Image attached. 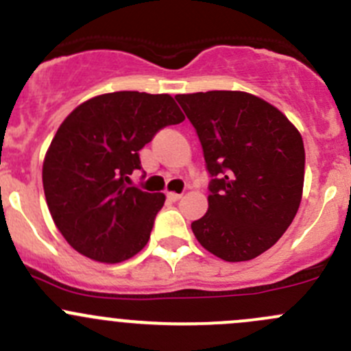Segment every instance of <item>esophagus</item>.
<instances>
[{"instance_id": "esophagus-1", "label": "esophagus", "mask_w": 351, "mask_h": 351, "mask_svg": "<svg viewBox=\"0 0 351 351\" xmlns=\"http://www.w3.org/2000/svg\"><path fill=\"white\" fill-rule=\"evenodd\" d=\"M167 197L171 201H179L180 197H182V194H179V193H167Z\"/></svg>"}]
</instances>
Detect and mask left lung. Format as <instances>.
<instances>
[{
    "label": "left lung",
    "instance_id": "8db88e82",
    "mask_svg": "<svg viewBox=\"0 0 351 351\" xmlns=\"http://www.w3.org/2000/svg\"><path fill=\"white\" fill-rule=\"evenodd\" d=\"M199 138L208 211L193 221L206 251L228 263L258 258L285 234L304 189L305 150L276 107L245 92L176 95Z\"/></svg>",
    "mask_w": 351,
    "mask_h": 351
}]
</instances>
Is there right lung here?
<instances>
[{
    "mask_svg": "<svg viewBox=\"0 0 351 351\" xmlns=\"http://www.w3.org/2000/svg\"><path fill=\"white\" fill-rule=\"evenodd\" d=\"M184 114L167 93L114 92L76 107L59 126L44 158L51 217L75 251L121 263L147 245L165 196L130 186L140 150Z\"/></svg>",
    "mask_w": 351,
    "mask_h": 351,
    "instance_id": "obj_1",
    "label": "right lung"
}]
</instances>
